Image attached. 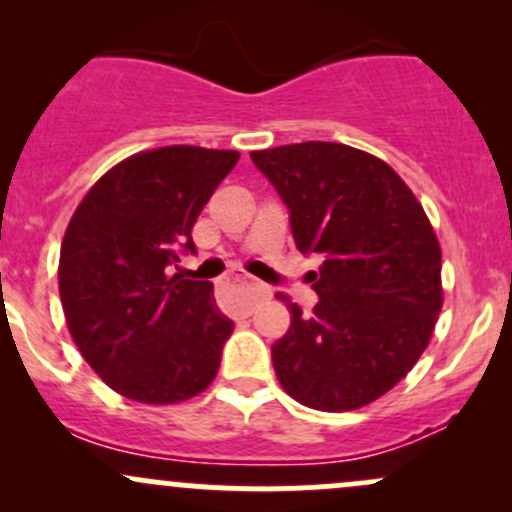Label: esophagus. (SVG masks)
Listing matches in <instances>:
<instances>
[{
  "instance_id": "34e87169",
  "label": "esophagus",
  "mask_w": 512,
  "mask_h": 512,
  "mask_svg": "<svg viewBox=\"0 0 512 512\" xmlns=\"http://www.w3.org/2000/svg\"><path fill=\"white\" fill-rule=\"evenodd\" d=\"M232 280L240 282V285H245L247 292H250V294H247V307H252L257 299L267 297V292H270V289H267L265 285H260V282H255L252 277H247V275H232Z\"/></svg>"
}]
</instances>
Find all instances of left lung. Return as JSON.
Instances as JSON below:
<instances>
[{
	"label": "left lung",
	"mask_w": 512,
	"mask_h": 512,
	"mask_svg": "<svg viewBox=\"0 0 512 512\" xmlns=\"http://www.w3.org/2000/svg\"><path fill=\"white\" fill-rule=\"evenodd\" d=\"M289 210L294 245L319 255V302L287 294L272 344L282 389L319 411H352L394 389L428 347L441 312V247L421 203L384 163L342 143L250 153Z\"/></svg>",
	"instance_id": "8db88e82"
}]
</instances>
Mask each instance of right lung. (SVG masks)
Here are the masks:
<instances>
[{
	"mask_svg": "<svg viewBox=\"0 0 512 512\" xmlns=\"http://www.w3.org/2000/svg\"><path fill=\"white\" fill-rule=\"evenodd\" d=\"M237 158L198 146L138 153L98 180L66 227V324L91 369L126 399L178 404L218 374L235 324L213 282L170 267L195 252V220Z\"/></svg>",
	"mask_w": 512,
	"mask_h": 512,
	"instance_id": "add662e5",
	"label": "right lung"
}]
</instances>
